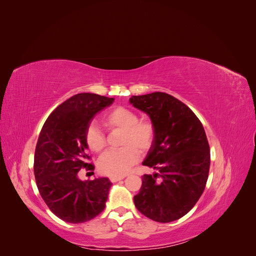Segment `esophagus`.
I'll return each mask as SVG.
<instances>
[{
  "instance_id": "1",
  "label": "esophagus",
  "mask_w": 256,
  "mask_h": 256,
  "mask_svg": "<svg viewBox=\"0 0 256 256\" xmlns=\"http://www.w3.org/2000/svg\"><path fill=\"white\" fill-rule=\"evenodd\" d=\"M124 178H125L124 176H110V180H111L112 182H116L124 180Z\"/></svg>"
}]
</instances>
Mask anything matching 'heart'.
Listing matches in <instances>:
<instances>
[{"label":"heart","instance_id":"obj_1","mask_svg":"<svg viewBox=\"0 0 256 256\" xmlns=\"http://www.w3.org/2000/svg\"><path fill=\"white\" fill-rule=\"evenodd\" d=\"M102 125L112 134H122V150H112L102 154L98 161L100 173L108 176H124L138 164L140 154L148 152L157 138V127L150 118H140L138 114L125 106H118L102 118ZM85 142L94 152H100L106 146V136L96 125L85 131Z\"/></svg>","mask_w":256,"mask_h":256}]
</instances>
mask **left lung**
<instances>
[{
  "mask_svg": "<svg viewBox=\"0 0 256 256\" xmlns=\"http://www.w3.org/2000/svg\"><path fill=\"white\" fill-rule=\"evenodd\" d=\"M130 104L156 124V142L143 166L159 171L142 176L134 205L154 221L180 219L196 204L207 182L210 150L204 127L189 106L166 92L132 96Z\"/></svg>",
  "mask_w": 256,
  "mask_h": 256,
  "instance_id": "left-lung-1",
  "label": "left lung"
}]
</instances>
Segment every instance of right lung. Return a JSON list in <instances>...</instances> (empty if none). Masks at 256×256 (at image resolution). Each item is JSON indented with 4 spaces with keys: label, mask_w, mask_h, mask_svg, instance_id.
Wrapping results in <instances>:
<instances>
[{
    "label": "right lung",
    "mask_w": 256,
    "mask_h": 256,
    "mask_svg": "<svg viewBox=\"0 0 256 256\" xmlns=\"http://www.w3.org/2000/svg\"><path fill=\"white\" fill-rule=\"evenodd\" d=\"M113 100L76 94L60 104L42 128L34 156L36 184L50 210L66 222L90 221L106 207L111 182L106 177L82 182L78 173L95 168L88 162L84 134L95 114Z\"/></svg>",
    "instance_id": "add662e5"
}]
</instances>
